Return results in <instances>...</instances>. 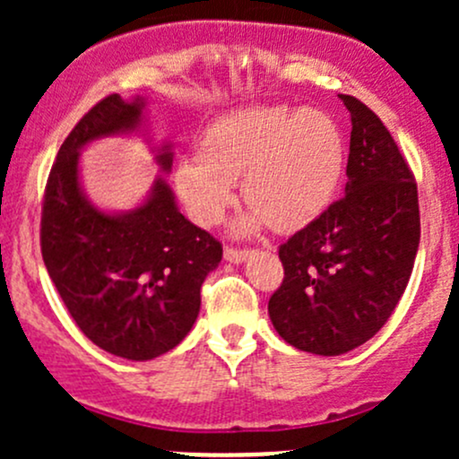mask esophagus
<instances>
[{
	"label": "esophagus",
	"mask_w": 459,
	"mask_h": 459,
	"mask_svg": "<svg viewBox=\"0 0 459 459\" xmlns=\"http://www.w3.org/2000/svg\"><path fill=\"white\" fill-rule=\"evenodd\" d=\"M250 250H237V247H224V259L229 263H244L250 256Z\"/></svg>",
	"instance_id": "1"
}]
</instances>
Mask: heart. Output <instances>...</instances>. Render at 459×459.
<instances>
[{"mask_svg":"<svg viewBox=\"0 0 459 459\" xmlns=\"http://www.w3.org/2000/svg\"><path fill=\"white\" fill-rule=\"evenodd\" d=\"M345 166L339 125L317 109L255 105L213 120L198 140V161L175 172L178 196L196 222L224 218L244 178L250 213L235 224L252 233L270 222L278 230L308 224L328 207Z\"/></svg>","mask_w":459,"mask_h":459,"instance_id":"1","label":"heart"}]
</instances>
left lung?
I'll return each mask as SVG.
<instances>
[{
  "label": "left lung",
  "mask_w": 459,
  "mask_h": 459,
  "mask_svg": "<svg viewBox=\"0 0 459 459\" xmlns=\"http://www.w3.org/2000/svg\"><path fill=\"white\" fill-rule=\"evenodd\" d=\"M351 116L345 196L281 246L282 284L267 310L289 345L341 356L386 324L412 273L420 239L412 170L365 103Z\"/></svg>",
  "instance_id": "1"
}]
</instances>
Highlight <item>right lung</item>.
Instances as JSON below:
<instances>
[{"instance_id": "right-lung-1", "label": "right lung", "mask_w": 459, "mask_h": 459, "mask_svg": "<svg viewBox=\"0 0 459 459\" xmlns=\"http://www.w3.org/2000/svg\"><path fill=\"white\" fill-rule=\"evenodd\" d=\"M142 97L109 94L83 116L57 151L47 178L40 252L79 330L109 354L152 360L177 347L200 310V287L222 261V244L178 212L166 178L131 212L108 213L79 183V151L94 140L135 134ZM163 172L172 146L155 149Z\"/></svg>"}]
</instances>
